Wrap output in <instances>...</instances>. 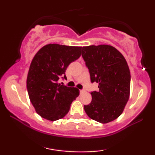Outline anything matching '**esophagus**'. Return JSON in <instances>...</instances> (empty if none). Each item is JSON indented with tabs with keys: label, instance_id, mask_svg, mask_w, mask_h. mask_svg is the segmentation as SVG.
<instances>
[{
	"label": "esophagus",
	"instance_id": "34e87169",
	"mask_svg": "<svg viewBox=\"0 0 155 155\" xmlns=\"http://www.w3.org/2000/svg\"><path fill=\"white\" fill-rule=\"evenodd\" d=\"M85 92L84 90H80V93H83V92Z\"/></svg>",
	"mask_w": 155,
	"mask_h": 155
}]
</instances>
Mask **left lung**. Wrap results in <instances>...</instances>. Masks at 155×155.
Masks as SVG:
<instances>
[{"instance_id":"1","label":"left lung","mask_w":155,"mask_h":155,"mask_svg":"<svg viewBox=\"0 0 155 155\" xmlns=\"http://www.w3.org/2000/svg\"><path fill=\"white\" fill-rule=\"evenodd\" d=\"M81 55L91 82L99 91L91 92L92 101L84 111L92 120L108 123L122 114L130 97V72L125 58L115 47L101 44L83 47Z\"/></svg>"}]
</instances>
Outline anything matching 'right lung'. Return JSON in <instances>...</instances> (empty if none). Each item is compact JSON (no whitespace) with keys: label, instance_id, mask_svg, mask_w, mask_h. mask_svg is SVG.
I'll use <instances>...</instances> for the list:
<instances>
[{"label":"right lung","instance_id":"1","mask_svg":"<svg viewBox=\"0 0 155 155\" xmlns=\"http://www.w3.org/2000/svg\"><path fill=\"white\" fill-rule=\"evenodd\" d=\"M81 47L49 44L32 60L27 77L28 95L37 114L46 120L63 118L79 95V89L65 86L59 79H66L68 66L81 56Z\"/></svg>","mask_w":155,"mask_h":155}]
</instances>
